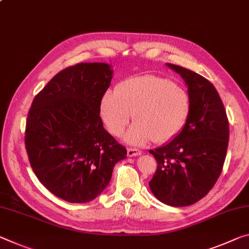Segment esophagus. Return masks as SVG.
<instances>
[{
  "label": "esophagus",
  "instance_id": "esophagus-1",
  "mask_svg": "<svg viewBox=\"0 0 249 249\" xmlns=\"http://www.w3.org/2000/svg\"><path fill=\"white\" fill-rule=\"evenodd\" d=\"M142 154L141 149H137V148H133V147H129L127 148V156L129 157H135V156H139Z\"/></svg>",
  "mask_w": 249,
  "mask_h": 249
}]
</instances>
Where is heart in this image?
<instances>
[{"label": "heart", "instance_id": "obj_1", "mask_svg": "<svg viewBox=\"0 0 249 249\" xmlns=\"http://www.w3.org/2000/svg\"><path fill=\"white\" fill-rule=\"evenodd\" d=\"M191 113L187 90L167 78L143 75L127 78L108 90L102 101V116L108 131L121 136L132 118L135 121L126 142L144 145L171 142L181 132Z\"/></svg>", "mask_w": 249, "mask_h": 249}]
</instances>
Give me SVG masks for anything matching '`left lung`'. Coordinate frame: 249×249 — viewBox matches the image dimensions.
Wrapping results in <instances>:
<instances>
[{"instance_id": "8db88e82", "label": "left lung", "mask_w": 249, "mask_h": 249, "mask_svg": "<svg viewBox=\"0 0 249 249\" xmlns=\"http://www.w3.org/2000/svg\"><path fill=\"white\" fill-rule=\"evenodd\" d=\"M184 78L191 98V113L174 140L156 149L157 169L149 188L169 206H188L208 194L223 171L230 124L214 85L202 75L167 63Z\"/></svg>"}]
</instances>
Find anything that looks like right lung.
<instances>
[{
	"label": "right lung",
	"mask_w": 249,
	"mask_h": 249,
	"mask_svg": "<svg viewBox=\"0 0 249 249\" xmlns=\"http://www.w3.org/2000/svg\"><path fill=\"white\" fill-rule=\"evenodd\" d=\"M113 71L106 63H78L58 72L34 97L25 148L38 180L70 203H88L107 186L123 145L105 131L101 102Z\"/></svg>",
	"instance_id": "1"
}]
</instances>
